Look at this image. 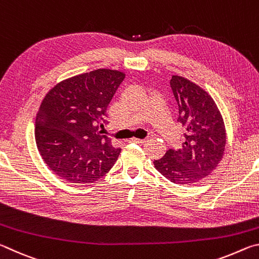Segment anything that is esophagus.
<instances>
[{
  "label": "esophagus",
  "mask_w": 259,
  "mask_h": 259,
  "mask_svg": "<svg viewBox=\"0 0 259 259\" xmlns=\"http://www.w3.org/2000/svg\"><path fill=\"white\" fill-rule=\"evenodd\" d=\"M129 142L130 143H136V144H144L146 142V140L145 139H138V138H131Z\"/></svg>",
  "instance_id": "esophagus-1"
}]
</instances>
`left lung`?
Wrapping results in <instances>:
<instances>
[{"instance_id": "left-lung-1", "label": "left lung", "mask_w": 259, "mask_h": 259, "mask_svg": "<svg viewBox=\"0 0 259 259\" xmlns=\"http://www.w3.org/2000/svg\"><path fill=\"white\" fill-rule=\"evenodd\" d=\"M170 87L179 108L177 121L185 128V142L182 148H170L153 163L171 183L194 184L211 174L223 159L224 120L211 96L198 84L172 75Z\"/></svg>"}]
</instances>
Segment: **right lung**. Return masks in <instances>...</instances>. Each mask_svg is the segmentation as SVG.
<instances>
[{"label": "right lung", "mask_w": 259, "mask_h": 259, "mask_svg": "<svg viewBox=\"0 0 259 259\" xmlns=\"http://www.w3.org/2000/svg\"><path fill=\"white\" fill-rule=\"evenodd\" d=\"M125 74L99 68L59 82L43 98L35 140L43 161L64 181L90 184L105 176L121 148L100 135L107 107Z\"/></svg>", "instance_id": "obj_1"}]
</instances>
